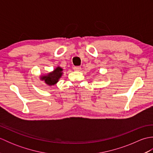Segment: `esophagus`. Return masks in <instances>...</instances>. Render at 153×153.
Here are the masks:
<instances>
[{
    "mask_svg": "<svg viewBox=\"0 0 153 153\" xmlns=\"http://www.w3.org/2000/svg\"><path fill=\"white\" fill-rule=\"evenodd\" d=\"M74 71H80L81 70H82V68H81L80 66H74Z\"/></svg>",
    "mask_w": 153,
    "mask_h": 153,
    "instance_id": "obj_1",
    "label": "esophagus"
}]
</instances>
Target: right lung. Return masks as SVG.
Returning a JSON list of instances; mask_svg holds the SVG:
<instances>
[{
    "instance_id": "right-lung-1",
    "label": "right lung",
    "mask_w": 153,
    "mask_h": 153,
    "mask_svg": "<svg viewBox=\"0 0 153 153\" xmlns=\"http://www.w3.org/2000/svg\"><path fill=\"white\" fill-rule=\"evenodd\" d=\"M62 74L63 69L61 67L58 66L51 72L41 75L40 76V79L44 81L47 85L52 86L57 83L62 76Z\"/></svg>"
}]
</instances>
